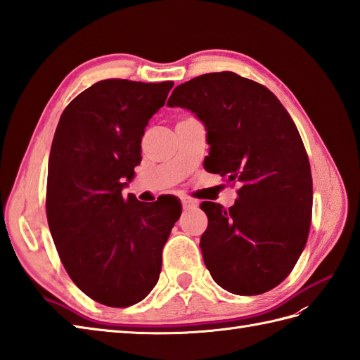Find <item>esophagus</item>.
Segmentation results:
<instances>
[{
  "instance_id": "34e87169",
  "label": "esophagus",
  "mask_w": 360,
  "mask_h": 360,
  "mask_svg": "<svg viewBox=\"0 0 360 360\" xmlns=\"http://www.w3.org/2000/svg\"><path fill=\"white\" fill-rule=\"evenodd\" d=\"M180 198H181V205H183V207H185V210H194V207L198 206V202L194 200V198L186 197V195H183Z\"/></svg>"
}]
</instances>
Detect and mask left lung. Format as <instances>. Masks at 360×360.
Wrapping results in <instances>:
<instances>
[{
  "label": "left lung",
  "mask_w": 360,
  "mask_h": 360,
  "mask_svg": "<svg viewBox=\"0 0 360 360\" xmlns=\"http://www.w3.org/2000/svg\"><path fill=\"white\" fill-rule=\"evenodd\" d=\"M167 106L188 109L205 124V169L240 183L229 210L200 205L207 215L200 238L206 268L233 294L276 288L299 260L311 225L313 179L292 118L265 86L234 72L189 79Z\"/></svg>",
  "instance_id": "obj_1"
}]
</instances>
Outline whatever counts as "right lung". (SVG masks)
I'll list each match as a JSON object with an SVG mask.
<instances>
[{
    "label": "right lung",
    "instance_id": "add662e5",
    "mask_svg": "<svg viewBox=\"0 0 360 360\" xmlns=\"http://www.w3.org/2000/svg\"><path fill=\"white\" fill-rule=\"evenodd\" d=\"M172 82L110 78L72 100L53 135L46 214L53 243L79 290L126 308L153 291L162 251L180 219L177 198L143 203L122 191L141 162L148 122Z\"/></svg>",
    "mask_w": 360,
    "mask_h": 360
}]
</instances>
